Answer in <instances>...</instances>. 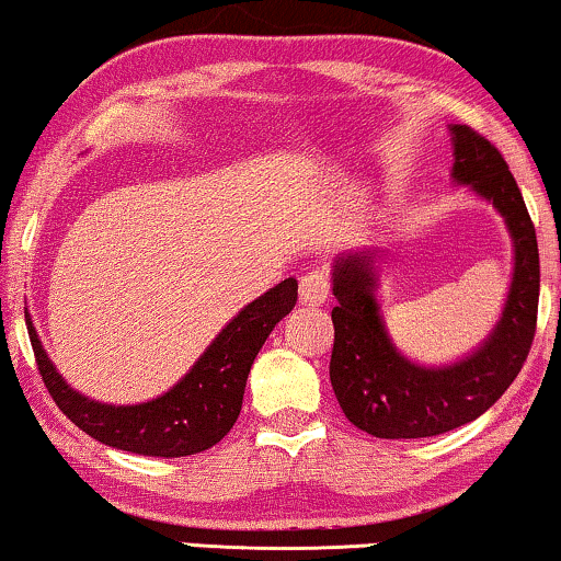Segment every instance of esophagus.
<instances>
[{
  "mask_svg": "<svg viewBox=\"0 0 561 561\" xmlns=\"http://www.w3.org/2000/svg\"><path fill=\"white\" fill-rule=\"evenodd\" d=\"M330 297V277L325 270H310L299 282V299L305 305H322Z\"/></svg>",
  "mask_w": 561,
  "mask_h": 561,
  "instance_id": "esophagus-1",
  "label": "esophagus"
}]
</instances>
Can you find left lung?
Wrapping results in <instances>:
<instances>
[{
    "label": "left lung",
    "mask_w": 561,
    "mask_h": 561,
    "mask_svg": "<svg viewBox=\"0 0 561 561\" xmlns=\"http://www.w3.org/2000/svg\"><path fill=\"white\" fill-rule=\"evenodd\" d=\"M453 134V183L493 203L514 241V279L495 328L476 351L447 366H422L397 348L376 299V249L333 262L335 343L330 383L343 414L381 439L435 437L488 412L528 356L539 310V247L506 160L465 124Z\"/></svg>",
    "instance_id": "left-lung-1"
}]
</instances>
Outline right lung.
I'll return each instance as SVG.
<instances>
[{
    "instance_id": "add662e5",
    "label": "right lung",
    "mask_w": 561,
    "mask_h": 561,
    "mask_svg": "<svg viewBox=\"0 0 561 561\" xmlns=\"http://www.w3.org/2000/svg\"><path fill=\"white\" fill-rule=\"evenodd\" d=\"M297 302V279H284L249 302L162 397L145 404H101L76 391L47 358L33 318L27 333L37 368L62 414L101 445L149 457H185L224 439L239 420L256 353Z\"/></svg>"
}]
</instances>
